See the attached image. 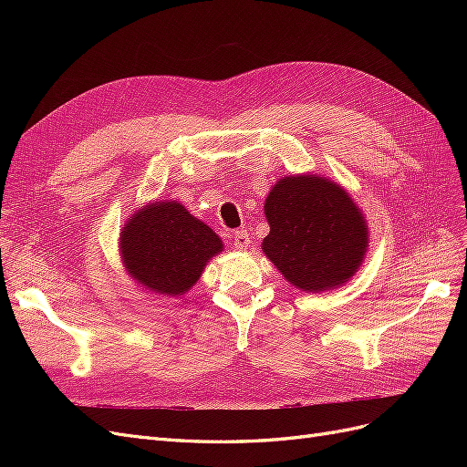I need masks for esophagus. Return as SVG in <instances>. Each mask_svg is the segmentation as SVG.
<instances>
[{"label":"esophagus","mask_w":467,"mask_h":467,"mask_svg":"<svg viewBox=\"0 0 467 467\" xmlns=\"http://www.w3.org/2000/svg\"><path fill=\"white\" fill-rule=\"evenodd\" d=\"M249 244H251V239H249V234L245 230H237L234 234V245H235V249L244 251V249L249 247Z\"/></svg>","instance_id":"esophagus-1"}]
</instances>
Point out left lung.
<instances>
[{
  "mask_svg": "<svg viewBox=\"0 0 467 467\" xmlns=\"http://www.w3.org/2000/svg\"><path fill=\"white\" fill-rule=\"evenodd\" d=\"M265 255L292 286L323 292L343 286L368 249V225L350 194L317 175L280 179L265 201Z\"/></svg>",
  "mask_w": 467,
  "mask_h": 467,
  "instance_id": "1",
  "label": "left lung"
}]
</instances>
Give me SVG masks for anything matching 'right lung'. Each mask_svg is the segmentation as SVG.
Segmentation results:
<instances>
[{
  "instance_id": "1",
  "label": "right lung",
  "mask_w": 467,
  "mask_h": 467,
  "mask_svg": "<svg viewBox=\"0 0 467 467\" xmlns=\"http://www.w3.org/2000/svg\"><path fill=\"white\" fill-rule=\"evenodd\" d=\"M223 244L177 201L151 202L120 232V257L129 275L153 294L182 296L201 278Z\"/></svg>"
}]
</instances>
